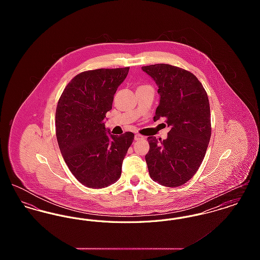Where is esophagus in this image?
Instances as JSON below:
<instances>
[{"label": "esophagus", "instance_id": "34e87169", "mask_svg": "<svg viewBox=\"0 0 260 260\" xmlns=\"http://www.w3.org/2000/svg\"><path fill=\"white\" fill-rule=\"evenodd\" d=\"M144 136H141V135H136L135 136V140H140V139H143Z\"/></svg>", "mask_w": 260, "mask_h": 260}]
</instances>
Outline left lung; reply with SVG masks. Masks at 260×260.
Masks as SVG:
<instances>
[{"mask_svg": "<svg viewBox=\"0 0 260 260\" xmlns=\"http://www.w3.org/2000/svg\"><path fill=\"white\" fill-rule=\"evenodd\" d=\"M142 70L154 79L161 95L154 121L164 118L171 126L167 139L148 137L150 177L167 187L183 185L197 173L210 142L207 91L195 75L176 66L161 63Z\"/></svg>", "mask_w": 260, "mask_h": 260, "instance_id": "1", "label": "left lung"}]
</instances>
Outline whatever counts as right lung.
Returning <instances> with one entry per match:
<instances>
[{
	"label": "right lung",
	"mask_w": 260,
	"mask_h": 260,
	"mask_svg": "<svg viewBox=\"0 0 260 260\" xmlns=\"http://www.w3.org/2000/svg\"><path fill=\"white\" fill-rule=\"evenodd\" d=\"M129 67L88 70L65 87L55 112V133L62 157L78 181L99 189L121 176L135 135H107L104 119Z\"/></svg>",
	"instance_id": "obj_1"
}]
</instances>
